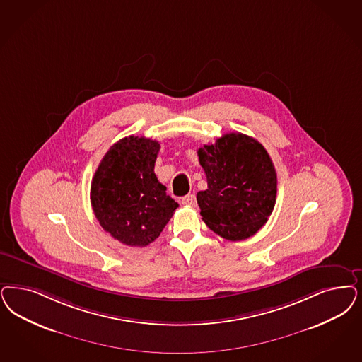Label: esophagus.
<instances>
[{
	"label": "esophagus",
	"mask_w": 362,
	"mask_h": 362,
	"mask_svg": "<svg viewBox=\"0 0 362 362\" xmlns=\"http://www.w3.org/2000/svg\"><path fill=\"white\" fill-rule=\"evenodd\" d=\"M182 203H183L185 206L195 207V206H197V198H195L194 194H188V195H186V197L182 199Z\"/></svg>",
	"instance_id": "34e87169"
}]
</instances>
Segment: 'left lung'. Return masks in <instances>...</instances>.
<instances>
[{"label": "left lung", "mask_w": 362, "mask_h": 362, "mask_svg": "<svg viewBox=\"0 0 362 362\" xmlns=\"http://www.w3.org/2000/svg\"><path fill=\"white\" fill-rule=\"evenodd\" d=\"M207 189L197 194L200 215L228 240L252 237L274 210L276 173L262 144L243 134H226L198 150Z\"/></svg>", "instance_id": "left-lung-1"}]
</instances>
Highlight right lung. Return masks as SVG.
I'll use <instances>...</instances> for the list:
<instances>
[{"label": "right lung", "instance_id": "add662e5", "mask_svg": "<svg viewBox=\"0 0 362 362\" xmlns=\"http://www.w3.org/2000/svg\"><path fill=\"white\" fill-rule=\"evenodd\" d=\"M159 150L156 140L124 137L104 155L92 179L95 216L127 246L150 245L179 207L153 173Z\"/></svg>", "mask_w": 362, "mask_h": 362}]
</instances>
